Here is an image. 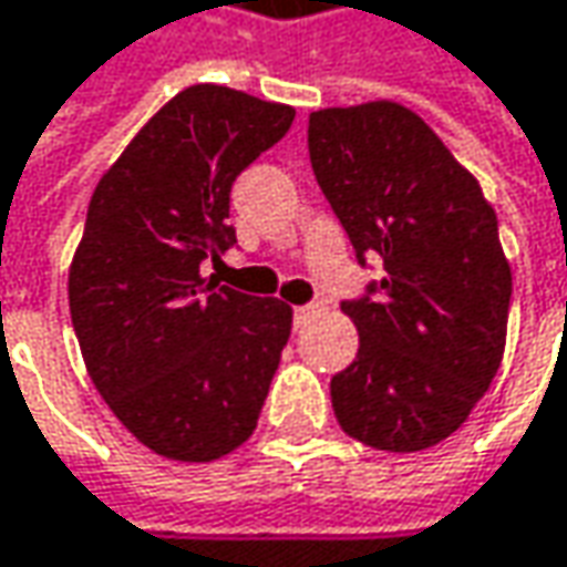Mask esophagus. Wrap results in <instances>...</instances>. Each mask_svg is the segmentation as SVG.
Listing matches in <instances>:
<instances>
[{
	"label": "esophagus",
	"mask_w": 567,
	"mask_h": 567,
	"mask_svg": "<svg viewBox=\"0 0 567 567\" xmlns=\"http://www.w3.org/2000/svg\"><path fill=\"white\" fill-rule=\"evenodd\" d=\"M312 312H316V306H297V309H293V319H297V322H306Z\"/></svg>",
	"instance_id": "esophagus-1"
}]
</instances>
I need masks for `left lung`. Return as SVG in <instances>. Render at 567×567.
Instances as JSON below:
<instances>
[{"label": "left lung", "instance_id": "obj_1", "mask_svg": "<svg viewBox=\"0 0 567 567\" xmlns=\"http://www.w3.org/2000/svg\"><path fill=\"white\" fill-rule=\"evenodd\" d=\"M312 174L381 284L342 303L361 344L332 378L344 432L423 452L465 423L506 344L513 277L481 183L423 118L378 100L309 115Z\"/></svg>", "mask_w": 567, "mask_h": 567}]
</instances>
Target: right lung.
Here are the masks:
<instances>
[{
  "instance_id": "obj_1",
  "label": "right lung",
  "mask_w": 567,
  "mask_h": 567,
  "mask_svg": "<svg viewBox=\"0 0 567 567\" xmlns=\"http://www.w3.org/2000/svg\"><path fill=\"white\" fill-rule=\"evenodd\" d=\"M293 105L196 83L102 174L70 264V319L93 384L142 445L216 462L255 432L293 309L203 277L231 248L235 177Z\"/></svg>"
}]
</instances>
